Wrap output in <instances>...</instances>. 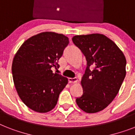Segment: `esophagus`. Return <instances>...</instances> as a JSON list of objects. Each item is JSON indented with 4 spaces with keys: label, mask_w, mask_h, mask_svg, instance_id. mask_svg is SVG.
<instances>
[{
    "label": "esophagus",
    "mask_w": 135,
    "mask_h": 135,
    "mask_svg": "<svg viewBox=\"0 0 135 135\" xmlns=\"http://www.w3.org/2000/svg\"><path fill=\"white\" fill-rule=\"evenodd\" d=\"M68 80H69V83H73L77 82L78 79L76 78H68Z\"/></svg>",
    "instance_id": "1"
}]
</instances>
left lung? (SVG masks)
I'll list each match as a JSON object with an SVG mask.
<instances>
[{
  "instance_id": "8db88e82",
  "label": "left lung",
  "mask_w": 135,
  "mask_h": 135,
  "mask_svg": "<svg viewBox=\"0 0 135 135\" xmlns=\"http://www.w3.org/2000/svg\"><path fill=\"white\" fill-rule=\"evenodd\" d=\"M72 40L86 60L81 81L83 94L75 101L86 113H96L119 92L126 73V60L116 44L103 35H76Z\"/></svg>"
}]
</instances>
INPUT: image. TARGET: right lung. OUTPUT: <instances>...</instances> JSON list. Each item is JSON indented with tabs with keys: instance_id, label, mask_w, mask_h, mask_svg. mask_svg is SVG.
<instances>
[{
	"instance_id": "add662e5",
	"label": "right lung",
	"mask_w": 135,
	"mask_h": 135,
	"mask_svg": "<svg viewBox=\"0 0 135 135\" xmlns=\"http://www.w3.org/2000/svg\"><path fill=\"white\" fill-rule=\"evenodd\" d=\"M69 43L67 37L52 32L32 36L21 45L12 66L13 80L18 96L26 106L44 113L56 105L67 78L53 73Z\"/></svg>"
}]
</instances>
